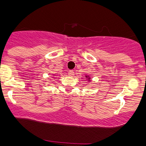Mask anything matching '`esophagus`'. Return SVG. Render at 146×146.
I'll return each instance as SVG.
<instances>
[{"instance_id":"obj_1","label":"esophagus","mask_w":146,"mask_h":146,"mask_svg":"<svg viewBox=\"0 0 146 146\" xmlns=\"http://www.w3.org/2000/svg\"><path fill=\"white\" fill-rule=\"evenodd\" d=\"M68 75H69V76H73L74 75V72L73 70H70L68 72Z\"/></svg>"}]
</instances>
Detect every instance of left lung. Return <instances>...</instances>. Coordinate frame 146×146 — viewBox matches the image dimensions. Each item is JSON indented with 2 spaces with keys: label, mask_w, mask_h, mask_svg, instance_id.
Returning <instances> with one entry per match:
<instances>
[{
  "label": "left lung",
  "mask_w": 146,
  "mask_h": 146,
  "mask_svg": "<svg viewBox=\"0 0 146 146\" xmlns=\"http://www.w3.org/2000/svg\"><path fill=\"white\" fill-rule=\"evenodd\" d=\"M85 77H86V78H87V80H89V81H90V80H91V78H90L89 76H86Z\"/></svg>",
  "instance_id": "1"
}]
</instances>
